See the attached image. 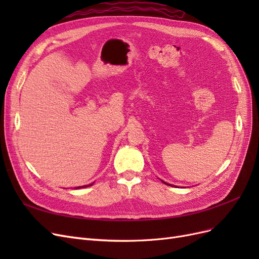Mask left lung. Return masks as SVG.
Returning a JSON list of instances; mask_svg holds the SVG:
<instances>
[{"label": "left lung", "mask_w": 259, "mask_h": 259, "mask_svg": "<svg viewBox=\"0 0 259 259\" xmlns=\"http://www.w3.org/2000/svg\"><path fill=\"white\" fill-rule=\"evenodd\" d=\"M163 183H164V182H163ZM164 184H166V183H164ZM166 185H168V186H170V185H169V184H166Z\"/></svg>", "instance_id": "obj_1"}]
</instances>
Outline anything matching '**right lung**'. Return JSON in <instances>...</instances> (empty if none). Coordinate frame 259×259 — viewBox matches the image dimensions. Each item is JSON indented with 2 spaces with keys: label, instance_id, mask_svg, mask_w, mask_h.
Masks as SVG:
<instances>
[{
  "label": "right lung",
  "instance_id": "add662e5",
  "mask_svg": "<svg viewBox=\"0 0 259 259\" xmlns=\"http://www.w3.org/2000/svg\"><path fill=\"white\" fill-rule=\"evenodd\" d=\"M92 185H93V184H92ZM92 185H89V186H83V187H84V188H85V187H90V186H92ZM83 187H82V188H83ZM79 188H81V187H77V189H79Z\"/></svg>",
  "mask_w": 259,
  "mask_h": 259
}]
</instances>
